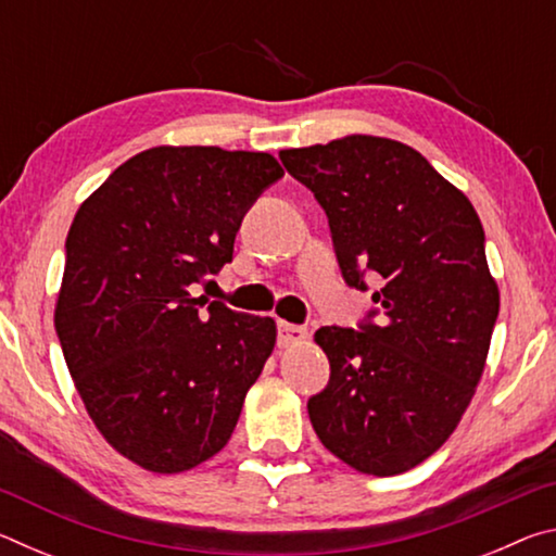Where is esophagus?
I'll return each instance as SVG.
<instances>
[{
	"label": "esophagus",
	"instance_id": "esophagus-1",
	"mask_svg": "<svg viewBox=\"0 0 556 556\" xmlns=\"http://www.w3.org/2000/svg\"><path fill=\"white\" fill-rule=\"evenodd\" d=\"M308 338V333H306V328H301V326H294V324H287V321H279V338H277V343H279V348H289V345H299V343H304Z\"/></svg>",
	"mask_w": 556,
	"mask_h": 556
}]
</instances>
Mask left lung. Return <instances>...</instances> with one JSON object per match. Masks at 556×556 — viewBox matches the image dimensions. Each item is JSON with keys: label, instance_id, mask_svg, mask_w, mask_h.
Returning <instances> with one entry per match:
<instances>
[{"label": "left lung", "instance_id": "1", "mask_svg": "<svg viewBox=\"0 0 556 556\" xmlns=\"http://www.w3.org/2000/svg\"><path fill=\"white\" fill-rule=\"evenodd\" d=\"M279 159L326 211L345 285L380 281L357 331L314 336L331 363L306 404L314 431L361 473H404L454 434L485 368L501 294L481 218L394 139L351 135Z\"/></svg>", "mask_w": 556, "mask_h": 556}]
</instances>
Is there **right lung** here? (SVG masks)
Segmentation results:
<instances>
[{"label":"right lung","instance_id":"1","mask_svg":"<svg viewBox=\"0 0 556 556\" xmlns=\"http://www.w3.org/2000/svg\"><path fill=\"white\" fill-rule=\"evenodd\" d=\"M281 176L265 152L154 147L75 213L55 333L90 419L137 466L181 473L232 437L277 326L188 289L232 262L244 213Z\"/></svg>","mask_w":556,"mask_h":556}]
</instances>
